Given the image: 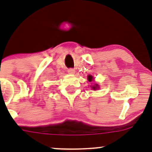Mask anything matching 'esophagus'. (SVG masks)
Instances as JSON below:
<instances>
[{
  "instance_id": "esophagus-1",
  "label": "esophagus",
  "mask_w": 152,
  "mask_h": 152,
  "mask_svg": "<svg viewBox=\"0 0 152 152\" xmlns=\"http://www.w3.org/2000/svg\"><path fill=\"white\" fill-rule=\"evenodd\" d=\"M67 71L69 74H74V73H76V70H75L74 69H69Z\"/></svg>"
}]
</instances>
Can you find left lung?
<instances>
[{
    "label": "left lung",
    "instance_id": "1",
    "mask_svg": "<svg viewBox=\"0 0 152 152\" xmlns=\"http://www.w3.org/2000/svg\"><path fill=\"white\" fill-rule=\"evenodd\" d=\"M94 79V78H93L92 76H91V75H88V82L93 81V80H94V79ZM98 88H99V87H98V84H95V85H94V86H91V88H92V89H94V90L98 89Z\"/></svg>",
    "mask_w": 152,
    "mask_h": 152
}]
</instances>
